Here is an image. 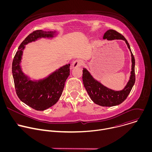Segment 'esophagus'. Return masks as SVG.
<instances>
[{"instance_id":"1","label":"esophagus","mask_w":152,"mask_h":152,"mask_svg":"<svg viewBox=\"0 0 152 152\" xmlns=\"http://www.w3.org/2000/svg\"><path fill=\"white\" fill-rule=\"evenodd\" d=\"M82 64V61L80 59H76L75 60L73 64H72V68H76L79 66H80Z\"/></svg>"}]
</instances>
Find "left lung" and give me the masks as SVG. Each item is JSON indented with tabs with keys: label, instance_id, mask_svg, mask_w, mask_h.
Wrapping results in <instances>:
<instances>
[{
	"label": "left lung",
	"instance_id": "8db88e82",
	"mask_svg": "<svg viewBox=\"0 0 152 152\" xmlns=\"http://www.w3.org/2000/svg\"><path fill=\"white\" fill-rule=\"evenodd\" d=\"M103 38L107 39V40L122 39L126 42L132 56V71L130 79L123 90L114 91L106 87L100 82L96 80L87 70L83 68L82 80L84 87L94 103L102 106H114L118 105L124 102L133 87L135 82V62L129 44L123 35L116 31L110 29L104 33Z\"/></svg>",
	"mask_w": 152,
	"mask_h": 152
}]
</instances>
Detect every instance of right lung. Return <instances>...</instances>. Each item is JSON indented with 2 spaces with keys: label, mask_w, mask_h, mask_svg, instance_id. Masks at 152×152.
Wrapping results in <instances>:
<instances>
[{
  "label": "right lung",
  "mask_w": 152,
  "mask_h": 152,
  "mask_svg": "<svg viewBox=\"0 0 152 152\" xmlns=\"http://www.w3.org/2000/svg\"><path fill=\"white\" fill-rule=\"evenodd\" d=\"M55 33L34 31L21 43L12 61V72L17 95L21 102L37 111L46 110L58 101L70 75V64L65 65L44 79L32 80L23 72L20 64L25 45L41 38H52Z\"/></svg>",
  "instance_id": "add662e5"
}]
</instances>
